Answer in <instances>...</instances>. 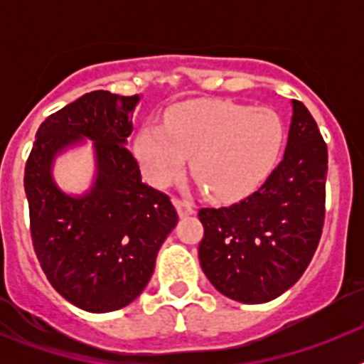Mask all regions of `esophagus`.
I'll return each instance as SVG.
<instances>
[{"label": "esophagus", "mask_w": 364, "mask_h": 364, "mask_svg": "<svg viewBox=\"0 0 364 364\" xmlns=\"http://www.w3.org/2000/svg\"><path fill=\"white\" fill-rule=\"evenodd\" d=\"M175 205H176V211H178L180 217H188V215L195 213V205L191 204L189 200H182V198H175Z\"/></svg>", "instance_id": "34e87169"}]
</instances>
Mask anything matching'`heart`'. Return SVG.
<instances>
[{
	"mask_svg": "<svg viewBox=\"0 0 364 364\" xmlns=\"http://www.w3.org/2000/svg\"><path fill=\"white\" fill-rule=\"evenodd\" d=\"M284 140L277 112L231 102H198L173 109L166 125L146 124L134 153L151 184L191 175L217 200L246 197L275 166Z\"/></svg>",
	"mask_w": 364,
	"mask_h": 364,
	"instance_id": "obj_1",
	"label": "heart"
}]
</instances>
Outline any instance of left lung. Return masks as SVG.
Masks as SVG:
<instances>
[{
    "label": "left lung",
    "mask_w": 364,
    "mask_h": 364,
    "mask_svg": "<svg viewBox=\"0 0 364 364\" xmlns=\"http://www.w3.org/2000/svg\"><path fill=\"white\" fill-rule=\"evenodd\" d=\"M291 107L284 156L264 184L237 204L198 211L202 272L222 295L246 304L291 288L323 233L328 149L304 104L291 100Z\"/></svg>",
    "instance_id": "left-lung-1"
}]
</instances>
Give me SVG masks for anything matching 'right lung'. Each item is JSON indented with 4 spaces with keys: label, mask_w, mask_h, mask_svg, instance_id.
Listing matches in <instances>:
<instances>
[{
    "label": "right lung",
    "mask_w": 364,
    "mask_h": 364,
    "mask_svg": "<svg viewBox=\"0 0 364 364\" xmlns=\"http://www.w3.org/2000/svg\"><path fill=\"white\" fill-rule=\"evenodd\" d=\"M140 96L92 91L50 114L25 166L32 246L54 290L74 306L105 314L127 306L149 282L160 246L178 222L171 200L144 184L127 149ZM91 139L97 175L83 196H67L52 164Z\"/></svg>",
    "instance_id": "add662e5"
}]
</instances>
